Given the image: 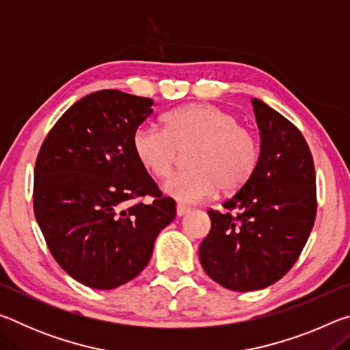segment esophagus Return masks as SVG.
<instances>
[{
  "instance_id": "esophagus-1",
  "label": "esophagus",
  "mask_w": 350,
  "mask_h": 350,
  "mask_svg": "<svg viewBox=\"0 0 350 350\" xmlns=\"http://www.w3.org/2000/svg\"><path fill=\"white\" fill-rule=\"evenodd\" d=\"M189 211V208L188 206H185V205H182V204H179L176 206V213H177V216H185L187 213Z\"/></svg>"
}]
</instances>
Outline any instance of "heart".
I'll use <instances>...</instances> for the list:
<instances>
[{
	"label": "heart",
	"mask_w": 350,
	"mask_h": 350,
	"mask_svg": "<svg viewBox=\"0 0 350 350\" xmlns=\"http://www.w3.org/2000/svg\"><path fill=\"white\" fill-rule=\"evenodd\" d=\"M161 129L140 125L133 134V150L148 173L167 177L179 151H188L189 170L171 176L163 193L182 204L239 189L256 168L259 148L250 129L233 114L210 103H191L168 112Z\"/></svg>",
	"instance_id": "1"
}]
</instances>
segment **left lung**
<instances>
[{
    "label": "left lung",
    "mask_w": 350,
    "mask_h": 350,
    "mask_svg": "<svg viewBox=\"0 0 350 350\" xmlns=\"http://www.w3.org/2000/svg\"><path fill=\"white\" fill-rule=\"evenodd\" d=\"M252 105L260 135L256 168L222 204L225 211H208L211 230L199 248L205 273L234 292L280 281L299 258L317 216L315 167L303 134L262 100Z\"/></svg>",
    "instance_id": "1"
}]
</instances>
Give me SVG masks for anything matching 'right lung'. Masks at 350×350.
Segmentation results:
<instances>
[{"mask_svg":"<svg viewBox=\"0 0 350 350\" xmlns=\"http://www.w3.org/2000/svg\"><path fill=\"white\" fill-rule=\"evenodd\" d=\"M152 105L117 90L92 92L58 118L40 148L35 219L52 256L83 286L111 290L134 280L176 216V202L133 150ZM145 196L153 202L133 204Z\"/></svg>","mask_w":350,"mask_h":350,"instance_id":"obj_1","label":"right lung"}]
</instances>
